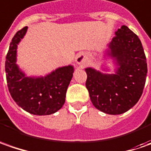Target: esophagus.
<instances>
[{"instance_id": "1", "label": "esophagus", "mask_w": 151, "mask_h": 151, "mask_svg": "<svg viewBox=\"0 0 151 151\" xmlns=\"http://www.w3.org/2000/svg\"><path fill=\"white\" fill-rule=\"evenodd\" d=\"M87 62V58H86V56L84 53H79L78 54L77 58H76V63L78 64V65H84Z\"/></svg>"}]
</instances>
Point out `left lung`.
Returning a JSON list of instances; mask_svg holds the SVG:
<instances>
[{"instance_id": "left-lung-1", "label": "left lung", "mask_w": 151, "mask_h": 151, "mask_svg": "<svg viewBox=\"0 0 151 151\" xmlns=\"http://www.w3.org/2000/svg\"><path fill=\"white\" fill-rule=\"evenodd\" d=\"M108 47L106 54L116 66L115 73L87 68L86 88L97 109L116 115L130 109L142 95L147 63L140 40L126 26L115 32Z\"/></svg>"}]
</instances>
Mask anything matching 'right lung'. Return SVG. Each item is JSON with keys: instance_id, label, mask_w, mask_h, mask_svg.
Instances as JSON below:
<instances>
[{"instance_id": "right-lung-1", "label": "right lung", "mask_w": 151, "mask_h": 151, "mask_svg": "<svg viewBox=\"0 0 151 151\" xmlns=\"http://www.w3.org/2000/svg\"><path fill=\"white\" fill-rule=\"evenodd\" d=\"M27 27L18 31L11 42L5 69L9 92L13 100L35 115H48L58 111L65 103L66 92L74 72L73 66L58 68L44 77H28L17 64V45Z\"/></svg>"}]
</instances>
